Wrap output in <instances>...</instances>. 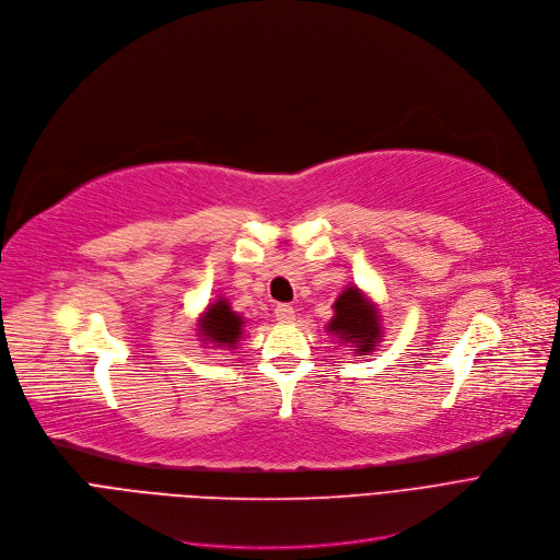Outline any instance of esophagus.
Returning <instances> with one entry per match:
<instances>
[{
  "instance_id": "34e87169",
  "label": "esophagus",
  "mask_w": 560,
  "mask_h": 560,
  "mask_svg": "<svg viewBox=\"0 0 560 560\" xmlns=\"http://www.w3.org/2000/svg\"><path fill=\"white\" fill-rule=\"evenodd\" d=\"M276 318L280 324H284V326H289V324H294L296 322V312H294V307L291 305H278L276 307Z\"/></svg>"
}]
</instances>
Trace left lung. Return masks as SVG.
I'll return each mask as SVG.
<instances>
[{
    "mask_svg": "<svg viewBox=\"0 0 560 560\" xmlns=\"http://www.w3.org/2000/svg\"><path fill=\"white\" fill-rule=\"evenodd\" d=\"M326 332L341 346H351L355 355H371L383 341V318L378 303L358 284H349L332 303V318Z\"/></svg>",
    "mask_w": 560,
    "mask_h": 560,
    "instance_id": "obj_1",
    "label": "left lung"
}]
</instances>
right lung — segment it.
Wrapping results in <instances>:
<instances>
[{"label": "right lung", "instance_id": "obj_1", "mask_svg": "<svg viewBox=\"0 0 560 560\" xmlns=\"http://www.w3.org/2000/svg\"><path fill=\"white\" fill-rule=\"evenodd\" d=\"M244 328L246 316L234 312L225 296H217L214 301H209L196 318V337L202 341L205 349H238V341L246 335Z\"/></svg>", "mask_w": 560, "mask_h": 560}]
</instances>
